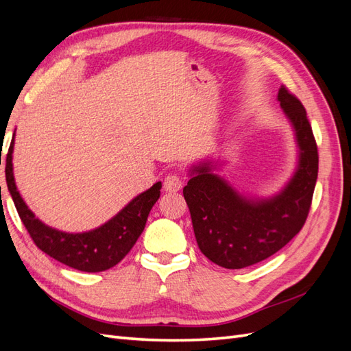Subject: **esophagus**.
<instances>
[{"label":"esophagus","instance_id":"1","mask_svg":"<svg viewBox=\"0 0 351 351\" xmlns=\"http://www.w3.org/2000/svg\"><path fill=\"white\" fill-rule=\"evenodd\" d=\"M184 180L182 176L178 174H168L164 180V190L169 193H176L180 189L183 187Z\"/></svg>","mask_w":351,"mask_h":351}]
</instances>
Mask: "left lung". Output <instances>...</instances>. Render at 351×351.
Here are the masks:
<instances>
[{
    "mask_svg": "<svg viewBox=\"0 0 351 351\" xmlns=\"http://www.w3.org/2000/svg\"><path fill=\"white\" fill-rule=\"evenodd\" d=\"M278 102L299 146V164L278 195L249 199L202 162L183 189L200 252L227 269H241L272 256L304 226L317 178V146L302 102L285 86Z\"/></svg>",
    "mask_w": 351,
    "mask_h": 351,
    "instance_id": "obj_1",
    "label": "left lung"
}]
</instances>
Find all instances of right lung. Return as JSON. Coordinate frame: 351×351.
I'll list each match as a JSON object with an SVG mask.
<instances>
[{
    "instance_id": "add662e5",
    "label": "right lung",
    "mask_w": 351,
    "mask_h": 351,
    "mask_svg": "<svg viewBox=\"0 0 351 351\" xmlns=\"http://www.w3.org/2000/svg\"><path fill=\"white\" fill-rule=\"evenodd\" d=\"M14 137L5 158V180L19 217L36 246L51 258L83 272H101L115 267L145 230L147 215L161 195V182L136 196L119 214L86 232H66L45 226L20 196L13 174ZM1 165V162H0Z\"/></svg>"
}]
</instances>
